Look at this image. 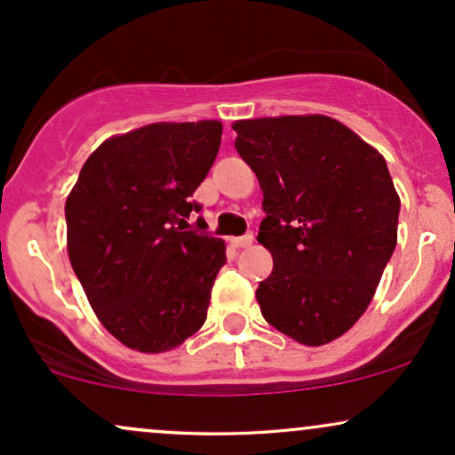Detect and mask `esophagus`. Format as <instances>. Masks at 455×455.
I'll list each match as a JSON object with an SVG mask.
<instances>
[{
	"mask_svg": "<svg viewBox=\"0 0 455 455\" xmlns=\"http://www.w3.org/2000/svg\"><path fill=\"white\" fill-rule=\"evenodd\" d=\"M254 242V235L252 233H245L242 235V237H233L231 243L235 245V248H248V245H252Z\"/></svg>",
	"mask_w": 455,
	"mask_h": 455,
	"instance_id": "obj_1",
	"label": "esophagus"
}]
</instances>
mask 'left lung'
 Wrapping results in <instances>:
<instances>
[{
    "mask_svg": "<svg viewBox=\"0 0 455 455\" xmlns=\"http://www.w3.org/2000/svg\"><path fill=\"white\" fill-rule=\"evenodd\" d=\"M233 130L267 213L257 239L274 271L257 289L260 312L306 347L336 340L370 306L398 242L387 162L327 115L239 119Z\"/></svg>",
    "mask_w": 455,
    "mask_h": 455,
    "instance_id": "8db88e82",
    "label": "left lung"
}]
</instances>
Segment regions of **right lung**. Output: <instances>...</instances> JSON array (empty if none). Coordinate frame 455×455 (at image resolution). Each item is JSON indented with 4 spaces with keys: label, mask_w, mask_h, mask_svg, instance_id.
Masks as SVG:
<instances>
[{
    "label": "right lung",
    "mask_w": 455,
    "mask_h": 455,
    "mask_svg": "<svg viewBox=\"0 0 455 455\" xmlns=\"http://www.w3.org/2000/svg\"><path fill=\"white\" fill-rule=\"evenodd\" d=\"M220 139L216 119L115 134L66 198L72 269L98 321L132 351H173L205 323L227 245L184 228Z\"/></svg>",
    "instance_id": "1"
}]
</instances>
